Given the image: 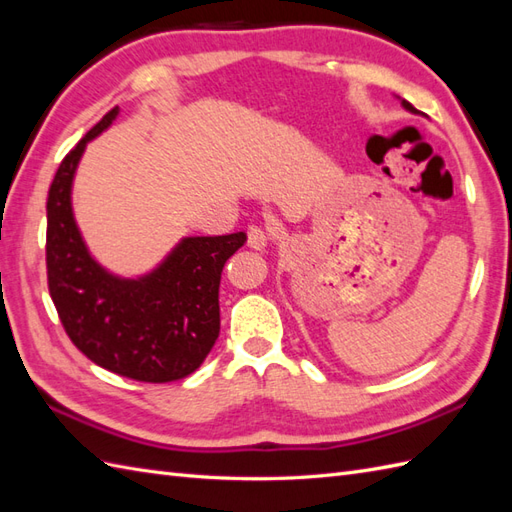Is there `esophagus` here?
I'll use <instances>...</instances> for the list:
<instances>
[{
    "label": "esophagus",
    "instance_id": "esophagus-1",
    "mask_svg": "<svg viewBox=\"0 0 512 512\" xmlns=\"http://www.w3.org/2000/svg\"><path fill=\"white\" fill-rule=\"evenodd\" d=\"M271 241V232L263 226H249L247 228V245L252 249H265Z\"/></svg>",
    "mask_w": 512,
    "mask_h": 512
}]
</instances>
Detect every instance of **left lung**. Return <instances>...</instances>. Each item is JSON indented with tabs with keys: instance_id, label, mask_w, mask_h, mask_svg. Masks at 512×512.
Instances as JSON below:
<instances>
[{
	"instance_id": "8db88e82",
	"label": "left lung",
	"mask_w": 512,
	"mask_h": 512,
	"mask_svg": "<svg viewBox=\"0 0 512 512\" xmlns=\"http://www.w3.org/2000/svg\"><path fill=\"white\" fill-rule=\"evenodd\" d=\"M402 104H404V108H406V110H410V112H417V110L413 108V104H408V102H402Z\"/></svg>"
}]
</instances>
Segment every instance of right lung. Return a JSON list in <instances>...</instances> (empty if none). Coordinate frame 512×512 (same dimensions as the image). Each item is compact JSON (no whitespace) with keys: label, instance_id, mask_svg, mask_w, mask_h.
<instances>
[{"label":"right lung","instance_id":"obj_1","mask_svg":"<svg viewBox=\"0 0 512 512\" xmlns=\"http://www.w3.org/2000/svg\"><path fill=\"white\" fill-rule=\"evenodd\" d=\"M119 108L62 158L47 195V286L71 343L117 376L139 382L182 380L204 363L219 336V282L245 232L186 236L143 278L108 273L86 249L73 219L71 184L84 147Z\"/></svg>","mask_w":512,"mask_h":512}]
</instances>
